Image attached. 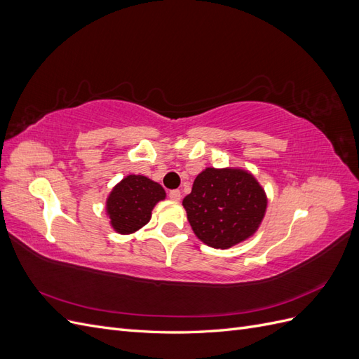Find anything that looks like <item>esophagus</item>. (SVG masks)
Returning <instances> with one entry per match:
<instances>
[{"label": "esophagus", "instance_id": "esophagus-1", "mask_svg": "<svg viewBox=\"0 0 359 359\" xmlns=\"http://www.w3.org/2000/svg\"><path fill=\"white\" fill-rule=\"evenodd\" d=\"M169 198L172 199V201H180L181 199V191L180 190H170L169 191Z\"/></svg>", "mask_w": 359, "mask_h": 359}]
</instances>
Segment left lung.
Masks as SVG:
<instances>
[{
  "mask_svg": "<svg viewBox=\"0 0 359 359\" xmlns=\"http://www.w3.org/2000/svg\"><path fill=\"white\" fill-rule=\"evenodd\" d=\"M266 194L252 173L206 168L182 201L193 232L214 248H231L253 236L264 220Z\"/></svg>",
  "mask_w": 359,
  "mask_h": 359,
  "instance_id": "1",
  "label": "left lung"
}]
</instances>
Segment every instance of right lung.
Segmentation results:
<instances>
[{"label": "right lung", "mask_w": 359, "mask_h": 359, "mask_svg": "<svg viewBox=\"0 0 359 359\" xmlns=\"http://www.w3.org/2000/svg\"><path fill=\"white\" fill-rule=\"evenodd\" d=\"M166 198L158 182L144 175H128L112 189L106 201V212L111 226L121 233L128 235L144 227L157 202Z\"/></svg>", "instance_id": "add662e5"}]
</instances>
